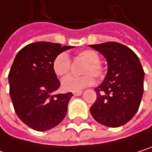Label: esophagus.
<instances>
[{
  "mask_svg": "<svg viewBox=\"0 0 152 152\" xmlns=\"http://www.w3.org/2000/svg\"><path fill=\"white\" fill-rule=\"evenodd\" d=\"M83 93V91H75V92H73V94L75 95V96H80L81 94Z\"/></svg>",
  "mask_w": 152,
  "mask_h": 152,
  "instance_id": "34e87169",
  "label": "esophagus"
}]
</instances>
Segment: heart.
<instances>
[{
  "mask_svg": "<svg viewBox=\"0 0 152 152\" xmlns=\"http://www.w3.org/2000/svg\"><path fill=\"white\" fill-rule=\"evenodd\" d=\"M78 57L84 61L82 76H69L62 79L61 87L67 91H80L83 89L94 83L96 78H101L104 76V69L100 64V57L99 53L91 49L82 50L78 53ZM71 61L67 53H60L53 61V70L58 76H65L69 73Z\"/></svg>",
  "mask_w": 152,
  "mask_h": 152,
  "instance_id": "1",
  "label": "heart"
}]
</instances>
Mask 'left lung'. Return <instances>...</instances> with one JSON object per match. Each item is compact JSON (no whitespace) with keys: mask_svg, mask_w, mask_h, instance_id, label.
I'll return each mask as SVG.
<instances>
[{"mask_svg":"<svg viewBox=\"0 0 152 152\" xmlns=\"http://www.w3.org/2000/svg\"><path fill=\"white\" fill-rule=\"evenodd\" d=\"M91 47L107 61V74L95 88L97 99L90 108L99 123L110 128L121 127L137 113L143 93L144 71L137 55L128 46L106 42Z\"/></svg>","mask_w":152,"mask_h":152,"instance_id":"left-lung-1","label":"left lung"}]
</instances>
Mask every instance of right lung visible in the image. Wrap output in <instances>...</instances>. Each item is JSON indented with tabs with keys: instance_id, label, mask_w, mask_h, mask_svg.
Listing matches in <instances>:
<instances>
[{
	"instance_id": "obj_1",
	"label": "right lung",
	"mask_w": 152,
	"mask_h": 152,
	"mask_svg": "<svg viewBox=\"0 0 152 152\" xmlns=\"http://www.w3.org/2000/svg\"><path fill=\"white\" fill-rule=\"evenodd\" d=\"M73 46L35 42L16 54L9 74L10 94L15 113L28 127L46 131L60 124L67 114L71 92L53 95L61 85L53 70L56 55Z\"/></svg>"
}]
</instances>
